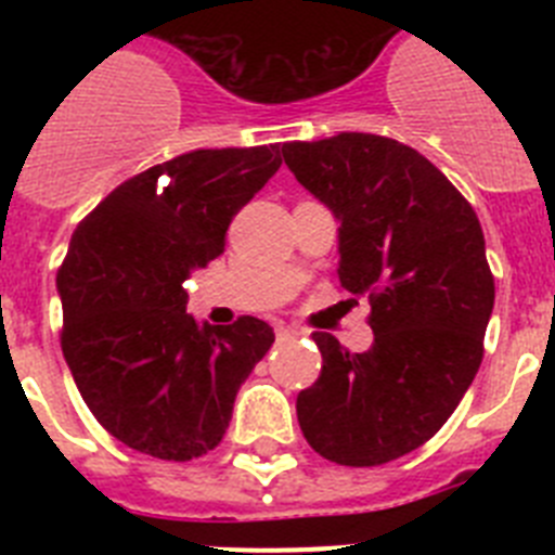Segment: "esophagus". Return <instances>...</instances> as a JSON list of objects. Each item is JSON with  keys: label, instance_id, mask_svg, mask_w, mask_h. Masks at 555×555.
<instances>
[{"label": "esophagus", "instance_id": "1", "mask_svg": "<svg viewBox=\"0 0 555 555\" xmlns=\"http://www.w3.org/2000/svg\"><path fill=\"white\" fill-rule=\"evenodd\" d=\"M278 338H281V341H288V338H297L300 336V331H297V327H288V325H278Z\"/></svg>", "mask_w": 555, "mask_h": 555}]
</instances>
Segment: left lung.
I'll return each mask as SVG.
<instances>
[{"instance_id": "8db88e82", "label": "left lung", "mask_w": 555, "mask_h": 555, "mask_svg": "<svg viewBox=\"0 0 555 555\" xmlns=\"http://www.w3.org/2000/svg\"><path fill=\"white\" fill-rule=\"evenodd\" d=\"M294 178L338 219V281L370 297L375 341L313 333L322 372L297 395L302 436L345 467H377L448 423L483 358L494 278L473 205L425 155L386 135L283 144Z\"/></svg>"}]
</instances>
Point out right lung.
I'll list each match as a JSON object with an SVG mask.
<instances>
[{
	"instance_id": "obj_1",
	"label": "right lung",
	"mask_w": 555,
	"mask_h": 555,
	"mask_svg": "<svg viewBox=\"0 0 555 555\" xmlns=\"http://www.w3.org/2000/svg\"><path fill=\"white\" fill-rule=\"evenodd\" d=\"M278 169L274 144L185 152L116 185L77 224L57 269L63 358L96 423L127 448L191 461L222 442L274 333L255 317L197 325L185 281L224 253L233 217Z\"/></svg>"
}]
</instances>
